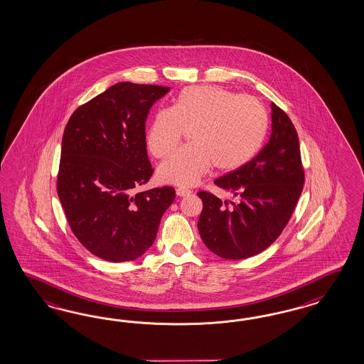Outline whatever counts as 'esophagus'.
Here are the masks:
<instances>
[{
  "mask_svg": "<svg viewBox=\"0 0 364 364\" xmlns=\"http://www.w3.org/2000/svg\"><path fill=\"white\" fill-rule=\"evenodd\" d=\"M176 195L177 196H180V198H184V196L191 195V191H189V189H184V188H177Z\"/></svg>",
  "mask_w": 364,
  "mask_h": 364,
  "instance_id": "esophagus-1",
  "label": "esophagus"
}]
</instances>
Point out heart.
Instances as JSON below:
<instances>
[{
	"label": "heart",
	"mask_w": 364,
	"mask_h": 364,
	"mask_svg": "<svg viewBox=\"0 0 364 364\" xmlns=\"http://www.w3.org/2000/svg\"><path fill=\"white\" fill-rule=\"evenodd\" d=\"M268 116L263 104L230 89L195 85L180 92L172 109L154 114L146 141L151 152L164 159L173 154L184 133L191 146L173 154L157 169L166 184L192 187L213 166L233 172L248 164L264 141Z\"/></svg>",
	"instance_id": "heart-1"
}]
</instances>
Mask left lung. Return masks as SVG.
I'll return each instance as SVG.
<instances>
[{"mask_svg": "<svg viewBox=\"0 0 364 364\" xmlns=\"http://www.w3.org/2000/svg\"><path fill=\"white\" fill-rule=\"evenodd\" d=\"M269 141L245 166L215 180L237 201L198 192L200 236L210 252L240 260L263 252L286 228L304 184L296 129L284 110L271 104Z\"/></svg>", "mask_w": 364, "mask_h": 364, "instance_id": "left-lung-1", "label": "left lung"}]
</instances>
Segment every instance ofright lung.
Here are the masks:
<instances>
[{"mask_svg": "<svg viewBox=\"0 0 364 364\" xmlns=\"http://www.w3.org/2000/svg\"><path fill=\"white\" fill-rule=\"evenodd\" d=\"M169 89L117 82L78 107L66 124L57 193L78 242L107 262L145 254L176 196L172 187L133 195L154 173L145 120Z\"/></svg>", "mask_w": 364, "mask_h": 364, "instance_id": "obj_1", "label": "right lung"}]
</instances>
